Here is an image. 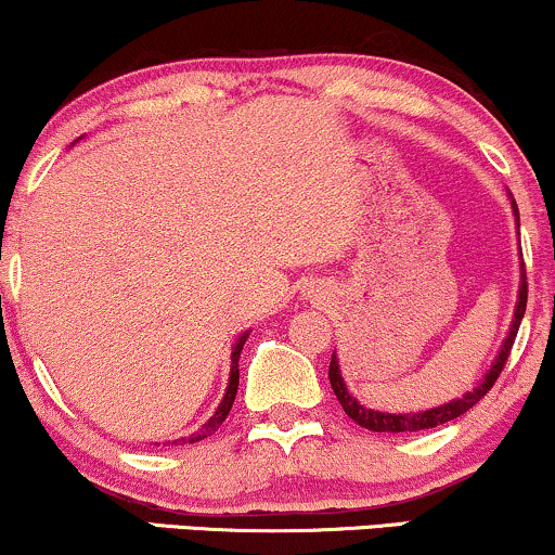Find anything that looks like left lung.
Instances as JSON below:
<instances>
[{"mask_svg":"<svg viewBox=\"0 0 555 555\" xmlns=\"http://www.w3.org/2000/svg\"><path fill=\"white\" fill-rule=\"evenodd\" d=\"M513 215H515V222L520 227V215H518V204L513 202ZM526 302H528V280H526V264L520 268V293H518V306H515V315H513V323H511V331H507V338L503 340V348H500L498 359L492 361V366L488 374L480 378V384L475 386L473 391L462 393L460 399H452L447 401L442 406H435V409H427V412H416V414H389V412H376V409H369L363 406L361 401H356L351 397V391L346 389L344 384V376H340V369H338V359L336 353L331 356V369H328V378H331V386L333 391H336V397L340 401V406H344V412L351 416L356 424H361V427H366L371 431H422V429H435L439 424H447L452 420H457L467 412V409H473L477 401H480L485 393L492 389V384L498 382L500 371H503L507 356H511V348L515 344V336H518V328H520V321L522 315H526Z\"/></svg>","mask_w":555,"mask_h":555,"instance_id":"8db88e82","label":"left lung"}]
</instances>
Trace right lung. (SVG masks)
<instances>
[{
	"instance_id": "obj_1",
	"label": "right lung",
	"mask_w": 555,
	"mask_h": 555,
	"mask_svg": "<svg viewBox=\"0 0 555 555\" xmlns=\"http://www.w3.org/2000/svg\"><path fill=\"white\" fill-rule=\"evenodd\" d=\"M247 336H249V333H242V336L237 338V344H234V348H232L230 384H227L224 399L219 401L217 412L209 416V422L204 424V427H202L199 431H194V435H189V437L173 439L171 444H194V442H199V439H204V437H211V435H215V431H217L219 427H222V422L227 420V414H230V409H232V404H234V397H237V386H240V351H242V346H245Z\"/></svg>"
}]
</instances>
